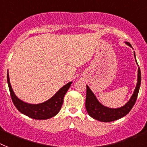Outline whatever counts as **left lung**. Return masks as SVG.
<instances>
[{
	"mask_svg": "<svg viewBox=\"0 0 147 147\" xmlns=\"http://www.w3.org/2000/svg\"><path fill=\"white\" fill-rule=\"evenodd\" d=\"M125 43L129 47H131V48H133L129 42ZM134 56L135 57L136 60L134 51ZM136 63H137V60H136ZM140 82H141V73H140V68L138 67V82H137V85L134 90L133 94L131 96L129 100L127 101L123 107H119V108H109V107L103 106L101 102H99L92 90H90V88L87 85L85 107L88 115L90 117H92L93 119H96L97 121H102V122H109V121H115V120H118V119L125 116L127 114H128V113L131 111L135 103L138 93H139Z\"/></svg>",
	"mask_w": 147,
	"mask_h": 147,
	"instance_id": "8db88e82",
	"label": "left lung"
}]
</instances>
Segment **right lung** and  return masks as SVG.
<instances>
[{
	"label": "right lung",
	"instance_id": "obj_1",
	"mask_svg": "<svg viewBox=\"0 0 147 147\" xmlns=\"http://www.w3.org/2000/svg\"><path fill=\"white\" fill-rule=\"evenodd\" d=\"M7 79L8 87H9L12 100L16 109L24 115L30 117L32 119H38V120H45V119H51L59 113L63 103V98L72 83L70 82L65 84L51 98L45 102L38 103V104H31V103H28V102L21 100L16 96L9 82L8 71Z\"/></svg>",
	"mask_w": 147,
	"mask_h": 147
}]
</instances>
